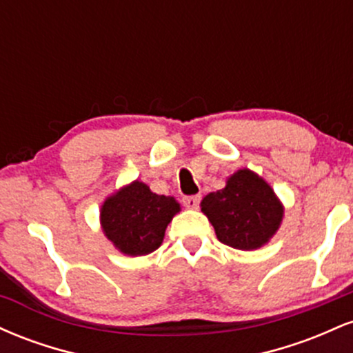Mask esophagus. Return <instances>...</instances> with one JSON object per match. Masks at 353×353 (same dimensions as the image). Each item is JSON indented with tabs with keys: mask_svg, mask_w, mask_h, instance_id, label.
<instances>
[{
	"mask_svg": "<svg viewBox=\"0 0 353 353\" xmlns=\"http://www.w3.org/2000/svg\"><path fill=\"white\" fill-rule=\"evenodd\" d=\"M182 202H184V205L188 209H197L199 208V202H201V197L199 196H188L182 199Z\"/></svg>",
	"mask_w": 353,
	"mask_h": 353,
	"instance_id": "esophagus-1",
	"label": "esophagus"
}]
</instances>
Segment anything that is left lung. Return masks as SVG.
<instances>
[{"label": "left lung", "mask_w": 353, "mask_h": 353, "mask_svg": "<svg viewBox=\"0 0 353 353\" xmlns=\"http://www.w3.org/2000/svg\"><path fill=\"white\" fill-rule=\"evenodd\" d=\"M201 210L222 244L239 250H255L269 244L283 219V204L264 177L239 169L225 188L209 192Z\"/></svg>", "instance_id": "1"}]
</instances>
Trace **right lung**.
Instances as JSON below:
<instances>
[{
    "mask_svg": "<svg viewBox=\"0 0 353 353\" xmlns=\"http://www.w3.org/2000/svg\"><path fill=\"white\" fill-rule=\"evenodd\" d=\"M181 204L172 196H159L141 181L125 184L104 199L99 222L104 236L121 254L139 257L159 249L165 229Z\"/></svg>",
    "mask_w": 353,
    "mask_h": 353,
    "instance_id": "add662e5",
    "label": "right lung"
}]
</instances>
